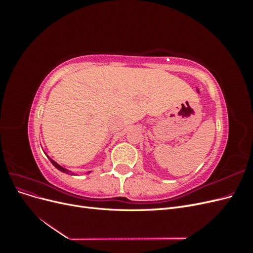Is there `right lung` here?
Wrapping results in <instances>:
<instances>
[{
    "label": "right lung",
    "mask_w": 253,
    "mask_h": 253,
    "mask_svg": "<svg viewBox=\"0 0 253 253\" xmlns=\"http://www.w3.org/2000/svg\"><path fill=\"white\" fill-rule=\"evenodd\" d=\"M48 158H49V157H48ZM49 160H50V163H51V164H52L53 166H55V167L57 168V169H58L59 171H61V172H63V173H66V174H70V173H71V174H73L72 172H70V171H67L66 169H64V168H63V167H61L60 165H58V164H57L56 162H53V160H52V159H50V158H49Z\"/></svg>",
    "instance_id": "1"
}]
</instances>
